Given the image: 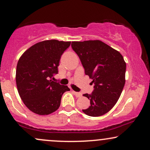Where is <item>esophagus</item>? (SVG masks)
Listing matches in <instances>:
<instances>
[{
    "label": "esophagus",
    "mask_w": 150,
    "mask_h": 150,
    "mask_svg": "<svg viewBox=\"0 0 150 150\" xmlns=\"http://www.w3.org/2000/svg\"><path fill=\"white\" fill-rule=\"evenodd\" d=\"M73 93L74 95L76 96L77 98H79V97H81L82 96V93H81V92H76L74 91H73Z\"/></svg>",
    "instance_id": "obj_1"
}]
</instances>
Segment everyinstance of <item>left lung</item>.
<instances>
[{
	"label": "left lung",
	"instance_id": "left-lung-1",
	"mask_svg": "<svg viewBox=\"0 0 150 150\" xmlns=\"http://www.w3.org/2000/svg\"><path fill=\"white\" fill-rule=\"evenodd\" d=\"M71 46L94 85L91 94L83 95L90 100L91 105L83 111L91 117L103 115L115 105L124 89L126 69L124 57L100 40L72 42Z\"/></svg>",
	"mask_w": 150,
	"mask_h": 150
}]
</instances>
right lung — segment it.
I'll return each instance as SVG.
<instances>
[{"label":"right lung","instance_id":"right-lung-1","mask_svg":"<svg viewBox=\"0 0 150 150\" xmlns=\"http://www.w3.org/2000/svg\"><path fill=\"white\" fill-rule=\"evenodd\" d=\"M70 42L56 40L37 43L26 50L18 61L16 81L24 104L30 110L40 115L56 111L65 91L66 85L50 80L58 74L61 55Z\"/></svg>","mask_w":150,"mask_h":150}]
</instances>
